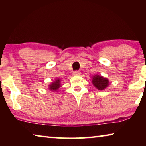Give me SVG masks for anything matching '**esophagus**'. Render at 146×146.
Wrapping results in <instances>:
<instances>
[{"label":"esophagus","mask_w":146,"mask_h":146,"mask_svg":"<svg viewBox=\"0 0 146 146\" xmlns=\"http://www.w3.org/2000/svg\"><path fill=\"white\" fill-rule=\"evenodd\" d=\"M73 74L75 75H80V72L79 71H74Z\"/></svg>","instance_id":"esophagus-1"}]
</instances>
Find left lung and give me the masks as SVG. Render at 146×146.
Listing matches in <instances>:
<instances>
[{
  "label": "left lung",
  "instance_id": "8db88e82",
  "mask_svg": "<svg viewBox=\"0 0 146 146\" xmlns=\"http://www.w3.org/2000/svg\"><path fill=\"white\" fill-rule=\"evenodd\" d=\"M92 83L98 90H102L108 87L109 81L107 78H104L102 76L95 75L93 77Z\"/></svg>",
  "mask_w": 146,
  "mask_h": 146
}]
</instances>
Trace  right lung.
Masks as SVG:
<instances>
[{
    "label": "right lung",
    "mask_w": 146,
    "mask_h": 146,
    "mask_svg": "<svg viewBox=\"0 0 146 146\" xmlns=\"http://www.w3.org/2000/svg\"><path fill=\"white\" fill-rule=\"evenodd\" d=\"M60 80L57 79L55 82H53L51 85H49V90H52L53 91H56L57 89L60 87Z\"/></svg>",
    "instance_id": "right-lung-1"
}]
</instances>
